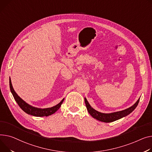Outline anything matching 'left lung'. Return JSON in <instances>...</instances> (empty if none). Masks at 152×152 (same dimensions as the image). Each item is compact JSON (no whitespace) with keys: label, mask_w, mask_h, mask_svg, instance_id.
<instances>
[{"label":"left lung","mask_w":152,"mask_h":152,"mask_svg":"<svg viewBox=\"0 0 152 152\" xmlns=\"http://www.w3.org/2000/svg\"><path fill=\"white\" fill-rule=\"evenodd\" d=\"M84 99H85V103L86 105L87 109L88 110V113L91 115V116L99 121H101V122L109 123V122H114V121L118 120L124 117H125L129 115L130 113H132L138 105L140 98L137 101L136 103L131 107L123 110L118 111V112L113 113L110 114H104V113L98 112V111L95 110L94 109H93L92 107H91V106L89 104L86 98H84Z\"/></svg>","instance_id":"left-lung-1"}]
</instances>
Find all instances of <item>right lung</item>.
<instances>
[{
	"instance_id": "obj_1",
	"label": "right lung",
	"mask_w": 152,
	"mask_h": 152,
	"mask_svg": "<svg viewBox=\"0 0 152 152\" xmlns=\"http://www.w3.org/2000/svg\"><path fill=\"white\" fill-rule=\"evenodd\" d=\"M10 90H11V92L16 103L19 105V106L27 114L34 115V116H36V117H45V116L47 117L53 114L60 107L64 100V98L58 104L52 107L45 108V109L37 108V107H35L29 105L17 95V94L15 92V91L13 88L10 78Z\"/></svg>"
}]
</instances>
